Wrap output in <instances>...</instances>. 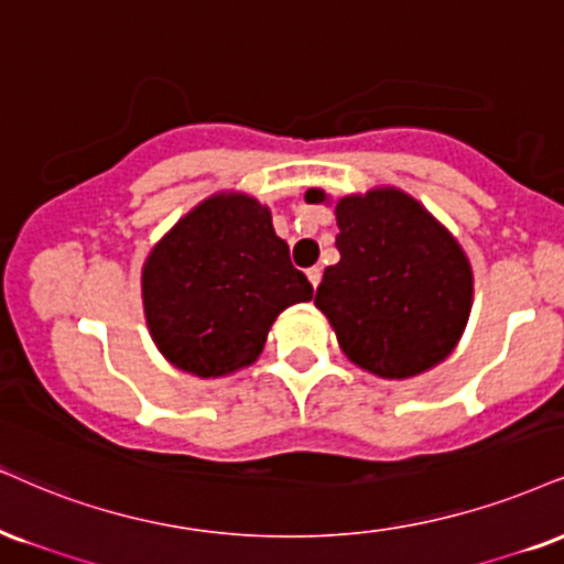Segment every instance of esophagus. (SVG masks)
<instances>
[{
	"mask_svg": "<svg viewBox=\"0 0 564 564\" xmlns=\"http://www.w3.org/2000/svg\"><path fill=\"white\" fill-rule=\"evenodd\" d=\"M307 278H310L312 289H317V283H321V278H323V270L321 268H310L307 270Z\"/></svg>",
	"mask_w": 564,
	"mask_h": 564,
	"instance_id": "esophagus-1",
	"label": "esophagus"
}]
</instances>
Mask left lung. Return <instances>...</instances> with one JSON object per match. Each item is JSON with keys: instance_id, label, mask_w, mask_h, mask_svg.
Listing matches in <instances>:
<instances>
[{"instance_id": "1", "label": "left lung", "mask_w": 564, "mask_h": 564, "mask_svg": "<svg viewBox=\"0 0 564 564\" xmlns=\"http://www.w3.org/2000/svg\"><path fill=\"white\" fill-rule=\"evenodd\" d=\"M325 205L323 188H307ZM336 249L315 307L359 370L404 381L436 368L465 334L473 268L465 249L415 196L376 186L336 202Z\"/></svg>"}]
</instances>
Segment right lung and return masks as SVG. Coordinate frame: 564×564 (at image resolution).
<instances>
[{
    "label": "right lung",
    "instance_id": "1",
    "mask_svg": "<svg viewBox=\"0 0 564 564\" xmlns=\"http://www.w3.org/2000/svg\"><path fill=\"white\" fill-rule=\"evenodd\" d=\"M149 336L160 355L196 378H226L257 362L283 310L312 300L291 264L270 207L217 192L188 209L141 268Z\"/></svg>",
    "mask_w": 564,
    "mask_h": 564
}]
</instances>
